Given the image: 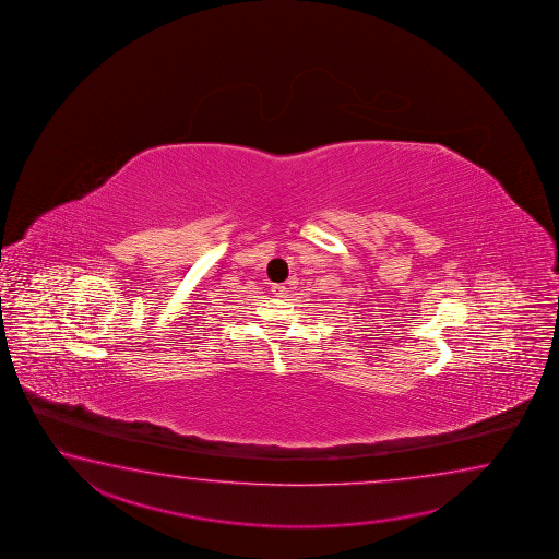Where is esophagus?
<instances>
[{
	"label": "esophagus",
	"mask_w": 559,
	"mask_h": 559,
	"mask_svg": "<svg viewBox=\"0 0 559 559\" xmlns=\"http://www.w3.org/2000/svg\"><path fill=\"white\" fill-rule=\"evenodd\" d=\"M272 294H274L275 297H285V294H287V287H285L284 284H274L272 285Z\"/></svg>",
	"instance_id": "esophagus-1"
}]
</instances>
